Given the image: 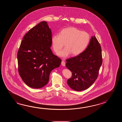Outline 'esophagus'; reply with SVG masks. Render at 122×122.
<instances>
[{"instance_id":"1","label":"esophagus","mask_w":122,"mask_h":122,"mask_svg":"<svg viewBox=\"0 0 122 122\" xmlns=\"http://www.w3.org/2000/svg\"><path fill=\"white\" fill-rule=\"evenodd\" d=\"M61 64V65H62L63 66H65V61H62Z\"/></svg>"}]
</instances>
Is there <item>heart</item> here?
Segmentation results:
<instances>
[{"instance_id": "b5f03b06", "label": "heart", "mask_w": 122, "mask_h": 122, "mask_svg": "<svg viewBox=\"0 0 122 122\" xmlns=\"http://www.w3.org/2000/svg\"><path fill=\"white\" fill-rule=\"evenodd\" d=\"M90 39V35L87 32L70 26L63 29L59 35H53L51 41L53 50L56 53L61 49L65 43V47L59 52L58 55L66 57L71 53L74 56L80 55L88 45Z\"/></svg>"}]
</instances>
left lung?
Masks as SVG:
<instances>
[{
	"mask_svg": "<svg viewBox=\"0 0 122 122\" xmlns=\"http://www.w3.org/2000/svg\"><path fill=\"white\" fill-rule=\"evenodd\" d=\"M66 61V67L72 72V77L67 81L70 88L81 91L90 87L98 77L102 62L101 47L96 37L92 36L83 52Z\"/></svg>",
	"mask_w": 122,
	"mask_h": 122,
	"instance_id": "left-lung-1",
	"label": "left lung"
}]
</instances>
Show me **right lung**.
<instances>
[{"label":"right lung","instance_id":"right-lung-1","mask_svg":"<svg viewBox=\"0 0 122 122\" xmlns=\"http://www.w3.org/2000/svg\"><path fill=\"white\" fill-rule=\"evenodd\" d=\"M52 33L47 22L42 21L25 35L17 53L18 71L26 85L39 88L46 86L50 73L60 66L61 60L53 54Z\"/></svg>","mask_w":122,"mask_h":122}]
</instances>
